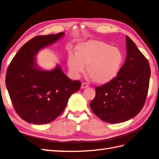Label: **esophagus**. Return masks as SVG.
Masks as SVG:
<instances>
[{
  "mask_svg": "<svg viewBox=\"0 0 159 159\" xmlns=\"http://www.w3.org/2000/svg\"><path fill=\"white\" fill-rule=\"evenodd\" d=\"M88 83H82V84H81V88L82 89H84V88H88Z\"/></svg>",
  "mask_w": 159,
  "mask_h": 159,
  "instance_id": "1",
  "label": "esophagus"
}]
</instances>
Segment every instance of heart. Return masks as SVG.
<instances>
[{
  "label": "heart",
  "instance_id": "b5f03b06",
  "mask_svg": "<svg viewBox=\"0 0 159 159\" xmlns=\"http://www.w3.org/2000/svg\"><path fill=\"white\" fill-rule=\"evenodd\" d=\"M123 61L119 48L99 40L89 41L76 47V55L70 54L68 66L71 75L79 77L87 65L88 76L97 84H106L119 73Z\"/></svg>",
  "mask_w": 159,
  "mask_h": 159
}]
</instances>
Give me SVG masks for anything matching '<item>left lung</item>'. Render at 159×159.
Returning <instances> with one entry per match:
<instances>
[{
    "label": "left lung",
    "mask_w": 159,
    "mask_h": 159,
    "mask_svg": "<svg viewBox=\"0 0 159 159\" xmlns=\"http://www.w3.org/2000/svg\"><path fill=\"white\" fill-rule=\"evenodd\" d=\"M126 58L115 79L96 88L90 102L94 113L106 122L121 123L134 117L145 104L151 71L148 59L128 36Z\"/></svg>",
    "instance_id": "8db88e82"
}]
</instances>
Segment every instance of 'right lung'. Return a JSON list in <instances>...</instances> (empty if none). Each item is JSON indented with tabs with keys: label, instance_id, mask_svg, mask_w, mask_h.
I'll list each match as a JSON object with an SVG mask.
<instances>
[{
	"label": "right lung",
	"instance_id": "obj_1",
	"mask_svg": "<svg viewBox=\"0 0 159 159\" xmlns=\"http://www.w3.org/2000/svg\"><path fill=\"white\" fill-rule=\"evenodd\" d=\"M64 33L38 35L20 48L7 68L5 84L14 108L20 117L34 125L48 124L64 111L71 95L80 88L59 65L51 71L37 67L35 56L41 48L56 42Z\"/></svg>",
	"mask_w": 159,
	"mask_h": 159
}]
</instances>
